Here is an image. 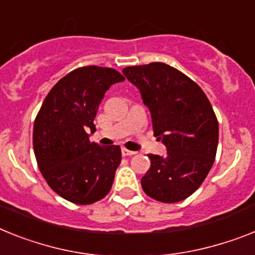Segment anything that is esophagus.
Wrapping results in <instances>:
<instances>
[{"label":"esophagus","instance_id":"34e87169","mask_svg":"<svg viewBox=\"0 0 255 255\" xmlns=\"http://www.w3.org/2000/svg\"><path fill=\"white\" fill-rule=\"evenodd\" d=\"M122 154H123L124 157H126V155H134V154H136V151L128 150L127 147H122Z\"/></svg>","mask_w":255,"mask_h":255}]
</instances>
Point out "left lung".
Here are the masks:
<instances>
[{
  "label": "left lung",
  "instance_id": "obj_1",
  "mask_svg": "<svg viewBox=\"0 0 255 255\" xmlns=\"http://www.w3.org/2000/svg\"><path fill=\"white\" fill-rule=\"evenodd\" d=\"M150 110L154 136L167 155L147 154L150 168L141 179L145 193L174 204L193 194L206 179L217 155L219 126L209 98L176 68L153 62L123 68Z\"/></svg>",
  "mask_w": 255,
  "mask_h": 255
}]
</instances>
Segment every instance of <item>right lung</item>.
<instances>
[{
    "label": "right lung",
    "instance_id": "1",
    "mask_svg": "<svg viewBox=\"0 0 255 255\" xmlns=\"http://www.w3.org/2000/svg\"><path fill=\"white\" fill-rule=\"evenodd\" d=\"M109 67H79L51 88L33 124L37 166L55 193L76 205H91L110 192L122 160L121 146L91 142L98 106L109 88L123 81Z\"/></svg>",
    "mask_w": 255,
    "mask_h": 255
}]
</instances>
